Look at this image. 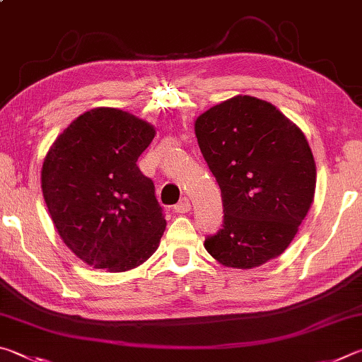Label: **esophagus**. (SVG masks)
Wrapping results in <instances>:
<instances>
[{
    "label": "esophagus",
    "instance_id": "esophagus-1",
    "mask_svg": "<svg viewBox=\"0 0 362 362\" xmlns=\"http://www.w3.org/2000/svg\"><path fill=\"white\" fill-rule=\"evenodd\" d=\"M173 210H175L176 213H187V211H191V202H189L187 197L181 199V200L177 202V204L175 205Z\"/></svg>",
    "mask_w": 362,
    "mask_h": 362
}]
</instances>
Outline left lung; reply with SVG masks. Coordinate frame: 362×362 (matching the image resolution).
<instances>
[{
	"label": "left lung",
	"mask_w": 362,
	"mask_h": 362,
	"mask_svg": "<svg viewBox=\"0 0 362 362\" xmlns=\"http://www.w3.org/2000/svg\"><path fill=\"white\" fill-rule=\"evenodd\" d=\"M195 136L224 206L223 229L205 238L206 251L233 269L280 256L315 197L305 135L272 103L237 95L199 116Z\"/></svg>",
	"instance_id": "obj_1"
}]
</instances>
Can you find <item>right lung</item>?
<instances>
[{
  "label": "right lung",
  "mask_w": 362,
  "mask_h": 362,
  "mask_svg": "<svg viewBox=\"0 0 362 362\" xmlns=\"http://www.w3.org/2000/svg\"><path fill=\"white\" fill-rule=\"evenodd\" d=\"M154 136V127L130 112L95 107L44 158L41 187L55 229L93 269H135L158 248L167 223L154 182L136 165Z\"/></svg>",
  "instance_id": "add662e5"
}]
</instances>
